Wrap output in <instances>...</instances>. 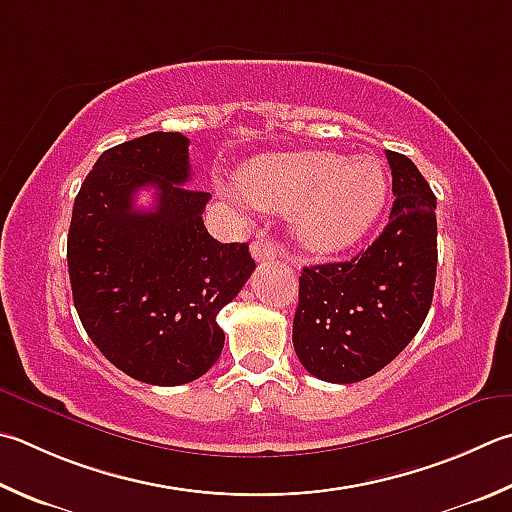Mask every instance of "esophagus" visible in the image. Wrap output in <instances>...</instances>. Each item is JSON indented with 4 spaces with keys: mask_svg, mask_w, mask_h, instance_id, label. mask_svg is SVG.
<instances>
[{
    "mask_svg": "<svg viewBox=\"0 0 512 512\" xmlns=\"http://www.w3.org/2000/svg\"><path fill=\"white\" fill-rule=\"evenodd\" d=\"M250 253H253L257 262H271V259L277 257L275 248L268 244V241H259V239H255L253 244H250Z\"/></svg>",
    "mask_w": 512,
    "mask_h": 512,
    "instance_id": "1",
    "label": "esophagus"
}]
</instances>
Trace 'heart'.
Listing matches in <instances>:
<instances>
[{"mask_svg":"<svg viewBox=\"0 0 512 512\" xmlns=\"http://www.w3.org/2000/svg\"><path fill=\"white\" fill-rule=\"evenodd\" d=\"M387 174L376 159L324 150L271 152L250 159L224 188L239 208L286 215L297 246L311 255L351 248L376 224L387 201Z\"/></svg>","mask_w":512,"mask_h":512,"instance_id":"b5f03b06","label":"heart"}]
</instances>
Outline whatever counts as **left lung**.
I'll return each mask as SVG.
<instances>
[{"mask_svg": "<svg viewBox=\"0 0 512 512\" xmlns=\"http://www.w3.org/2000/svg\"><path fill=\"white\" fill-rule=\"evenodd\" d=\"M394 206L387 226L349 262L304 266L293 318L302 367L327 383H358L389 365L430 311L436 280V197L418 167L385 152Z\"/></svg>", "mask_w": 512, "mask_h": 512, "instance_id": "obj_1", "label": "left lung"}]
</instances>
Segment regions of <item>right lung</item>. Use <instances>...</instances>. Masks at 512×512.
<instances>
[{
    "instance_id": "obj_1",
    "label": "right lung",
    "mask_w": 512,
    "mask_h": 512,
    "mask_svg": "<svg viewBox=\"0 0 512 512\" xmlns=\"http://www.w3.org/2000/svg\"><path fill=\"white\" fill-rule=\"evenodd\" d=\"M190 141L152 132L102 152L73 203L67 264L73 304L111 365L147 385L192 383L224 349L217 313L255 271L248 244L203 226L208 192L190 181ZM157 190L154 211L135 192Z\"/></svg>"
}]
</instances>
